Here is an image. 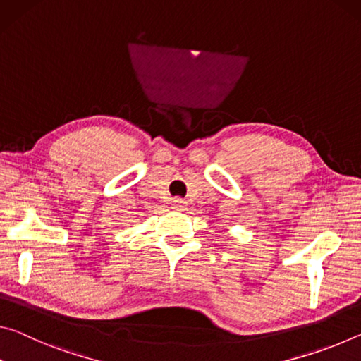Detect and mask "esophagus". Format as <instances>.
Returning <instances> with one entry per match:
<instances>
[{
	"instance_id": "34e87169",
	"label": "esophagus",
	"mask_w": 361,
	"mask_h": 361,
	"mask_svg": "<svg viewBox=\"0 0 361 361\" xmlns=\"http://www.w3.org/2000/svg\"><path fill=\"white\" fill-rule=\"evenodd\" d=\"M172 207L175 210H183L186 207V202L183 199H173L172 200Z\"/></svg>"
}]
</instances>
